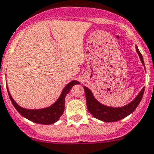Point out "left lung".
<instances>
[{
    "label": "left lung",
    "mask_w": 154,
    "mask_h": 154,
    "mask_svg": "<svg viewBox=\"0 0 154 154\" xmlns=\"http://www.w3.org/2000/svg\"><path fill=\"white\" fill-rule=\"evenodd\" d=\"M136 49L138 55L140 56L142 63L143 64L144 66L143 58L142 57V54L140 53L137 46L136 47ZM84 88H85L88 110L94 117L105 122L119 121L130 115L131 113H133L141 101L142 97L143 95L144 90H145V88H143V89L140 91L136 98L128 105L122 107H119V108H115V107L106 106V105L101 104L99 101H97L94 98L91 91L89 88H88L87 87H84Z\"/></svg>",
    "instance_id": "1"
}]
</instances>
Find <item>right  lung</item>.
I'll return each mask as SVG.
<instances>
[{"label":"right lung","mask_w":154,"mask_h":154,"mask_svg":"<svg viewBox=\"0 0 154 154\" xmlns=\"http://www.w3.org/2000/svg\"><path fill=\"white\" fill-rule=\"evenodd\" d=\"M80 83L77 81H73L69 82L63 88L60 96L59 97L57 101L53 104L51 106L41 109H27L21 108V106L17 104L13 99V97L11 95L10 92L8 89L9 97L12 102L13 105L16 109V110L19 112L23 117L26 118L27 119L35 122V123L42 124V125H51L55 123L59 120L63 113L64 108H65V97L66 94L69 93L72 87L75 85H78Z\"/></svg>","instance_id":"1"}]
</instances>
